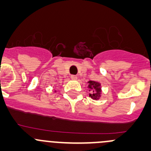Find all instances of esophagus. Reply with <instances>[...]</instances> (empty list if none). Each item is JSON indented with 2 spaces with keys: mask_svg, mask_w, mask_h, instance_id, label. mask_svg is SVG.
<instances>
[{
  "mask_svg": "<svg viewBox=\"0 0 151 151\" xmlns=\"http://www.w3.org/2000/svg\"><path fill=\"white\" fill-rule=\"evenodd\" d=\"M71 79L72 80H76L77 79V77L76 75H71Z\"/></svg>",
  "mask_w": 151,
  "mask_h": 151,
  "instance_id": "obj_1",
  "label": "esophagus"
}]
</instances>
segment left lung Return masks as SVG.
<instances>
[{
	"instance_id": "obj_1",
	"label": "left lung",
	"mask_w": 151,
	"mask_h": 151,
	"mask_svg": "<svg viewBox=\"0 0 151 151\" xmlns=\"http://www.w3.org/2000/svg\"><path fill=\"white\" fill-rule=\"evenodd\" d=\"M88 83V88L90 93L89 96L93 100H98L101 97V84L98 82L95 81H89Z\"/></svg>"
}]
</instances>
